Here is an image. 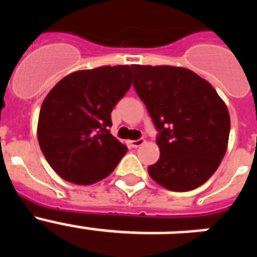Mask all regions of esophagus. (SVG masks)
<instances>
[{
    "instance_id": "34e87169",
    "label": "esophagus",
    "mask_w": 257,
    "mask_h": 257,
    "mask_svg": "<svg viewBox=\"0 0 257 257\" xmlns=\"http://www.w3.org/2000/svg\"><path fill=\"white\" fill-rule=\"evenodd\" d=\"M145 143L144 139H139V140H131L130 145L133 148H139L140 145H143Z\"/></svg>"
}]
</instances>
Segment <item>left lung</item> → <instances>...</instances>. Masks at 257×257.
Masks as SVG:
<instances>
[{
	"mask_svg": "<svg viewBox=\"0 0 257 257\" xmlns=\"http://www.w3.org/2000/svg\"><path fill=\"white\" fill-rule=\"evenodd\" d=\"M134 87L158 133L160 160L148 172L172 192L201 187L225 156L228 108L216 90L192 70L171 65H133Z\"/></svg>",
	"mask_w": 257,
	"mask_h": 257,
	"instance_id": "obj_1",
	"label": "left lung"
}]
</instances>
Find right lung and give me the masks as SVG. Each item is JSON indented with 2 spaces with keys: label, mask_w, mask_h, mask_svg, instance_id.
<instances>
[{
  "label": "right lung",
  "mask_w": 257,
  "mask_h": 257,
  "mask_svg": "<svg viewBox=\"0 0 257 257\" xmlns=\"http://www.w3.org/2000/svg\"><path fill=\"white\" fill-rule=\"evenodd\" d=\"M131 83L133 65H108L77 70L51 88L41 106L37 138L60 178L90 185L117 167L127 147L109 133L110 113Z\"/></svg>",
  "instance_id": "1"
}]
</instances>
